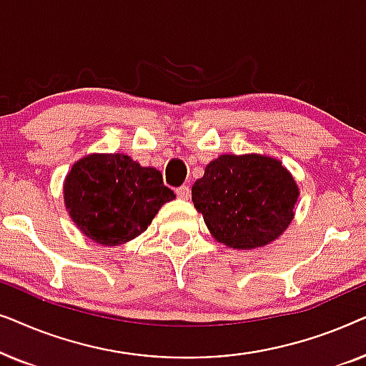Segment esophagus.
<instances>
[{
  "label": "esophagus",
  "mask_w": 366,
  "mask_h": 366,
  "mask_svg": "<svg viewBox=\"0 0 366 366\" xmlns=\"http://www.w3.org/2000/svg\"><path fill=\"white\" fill-rule=\"evenodd\" d=\"M177 194L182 199H188L189 194H192V189H189L188 184H182V187L177 188Z\"/></svg>",
  "instance_id": "esophagus-1"
}]
</instances>
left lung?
I'll return each mask as SVG.
<instances>
[{
    "label": "left lung",
    "mask_w": 366,
    "mask_h": 366,
    "mask_svg": "<svg viewBox=\"0 0 366 366\" xmlns=\"http://www.w3.org/2000/svg\"><path fill=\"white\" fill-rule=\"evenodd\" d=\"M192 199L218 242L252 249L277 239L292 223L298 187L278 159L223 154L194 182Z\"/></svg>",
    "instance_id": "8db88e82"
}]
</instances>
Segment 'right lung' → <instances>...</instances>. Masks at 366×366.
<instances>
[{"instance_id": "right-lung-1", "label": "right lung", "mask_w": 366, "mask_h": 366, "mask_svg": "<svg viewBox=\"0 0 366 366\" xmlns=\"http://www.w3.org/2000/svg\"><path fill=\"white\" fill-rule=\"evenodd\" d=\"M174 193L158 169L127 154H89L73 164L64 182V204L76 227L107 247L142 234Z\"/></svg>"}]
</instances>
